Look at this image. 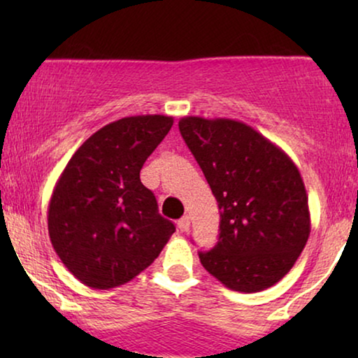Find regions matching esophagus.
<instances>
[{
  "instance_id": "1",
  "label": "esophagus",
  "mask_w": 358,
  "mask_h": 358,
  "mask_svg": "<svg viewBox=\"0 0 358 358\" xmlns=\"http://www.w3.org/2000/svg\"><path fill=\"white\" fill-rule=\"evenodd\" d=\"M178 227H179V229L182 233H185V231H189V228H190V218L189 217H182L178 222Z\"/></svg>"
}]
</instances>
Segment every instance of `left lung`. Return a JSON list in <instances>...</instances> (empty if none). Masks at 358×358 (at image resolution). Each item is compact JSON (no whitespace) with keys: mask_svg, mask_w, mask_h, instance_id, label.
<instances>
[{"mask_svg":"<svg viewBox=\"0 0 358 358\" xmlns=\"http://www.w3.org/2000/svg\"><path fill=\"white\" fill-rule=\"evenodd\" d=\"M179 130L218 202L220 236L199 252L229 290H266L287 275L311 231L301 174L282 148L244 122L187 115Z\"/></svg>","mask_w":358,"mask_h":358,"instance_id":"8db88e82","label":"left lung"}]
</instances>
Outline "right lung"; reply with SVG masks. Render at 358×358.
Here are the masks:
<instances>
[{
	"instance_id": "add662e5",
	"label": "right lung",
	"mask_w": 358,
	"mask_h": 358,
	"mask_svg": "<svg viewBox=\"0 0 358 358\" xmlns=\"http://www.w3.org/2000/svg\"><path fill=\"white\" fill-rule=\"evenodd\" d=\"M173 122L156 114L112 122L75 151L58 178L48 203V236L86 287L109 290L130 282L176 231L140 180L146 158Z\"/></svg>"
}]
</instances>
